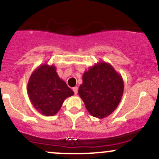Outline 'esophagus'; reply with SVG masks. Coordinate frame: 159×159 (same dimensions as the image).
Wrapping results in <instances>:
<instances>
[{
    "mask_svg": "<svg viewBox=\"0 0 159 159\" xmlns=\"http://www.w3.org/2000/svg\"><path fill=\"white\" fill-rule=\"evenodd\" d=\"M78 87H75V88H73V91H74L75 94L78 93Z\"/></svg>",
    "mask_w": 159,
    "mask_h": 159,
    "instance_id": "1",
    "label": "esophagus"
}]
</instances>
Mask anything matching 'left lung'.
<instances>
[{
  "label": "left lung",
  "mask_w": 159,
  "mask_h": 159,
  "mask_svg": "<svg viewBox=\"0 0 159 159\" xmlns=\"http://www.w3.org/2000/svg\"><path fill=\"white\" fill-rule=\"evenodd\" d=\"M82 80L78 94L92 116L103 118L116 110L124 93V81L112 66L97 62L84 71Z\"/></svg>",
  "instance_id": "8db88e82"
}]
</instances>
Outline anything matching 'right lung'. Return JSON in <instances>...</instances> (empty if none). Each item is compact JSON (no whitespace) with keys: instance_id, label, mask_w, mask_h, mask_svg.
Returning <instances> with one entry per match:
<instances>
[{"instance_id":"right-lung-1","label":"right lung","mask_w":159,"mask_h":159,"mask_svg":"<svg viewBox=\"0 0 159 159\" xmlns=\"http://www.w3.org/2000/svg\"><path fill=\"white\" fill-rule=\"evenodd\" d=\"M27 90L34 109L46 116L57 114L64 100L74 94L57 75L55 66L47 63L33 71L28 81Z\"/></svg>"}]
</instances>
